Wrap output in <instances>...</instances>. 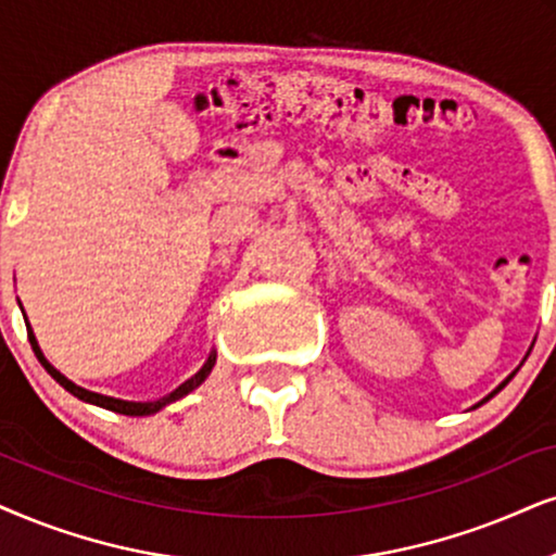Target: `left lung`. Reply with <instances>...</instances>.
<instances>
[{
    "label": "left lung",
    "instance_id": "obj_1",
    "mask_svg": "<svg viewBox=\"0 0 556 556\" xmlns=\"http://www.w3.org/2000/svg\"><path fill=\"white\" fill-rule=\"evenodd\" d=\"M513 375H516V371H513ZM513 375H510V377H508V379H505V382H503V384H501V388H495V390H493V392H490V395H488V397H484V400H490V397H493V395H497V392H501V390H503V388H505V384H508V382H510V379H513ZM484 400H482V403H484ZM482 403H477V405H482Z\"/></svg>",
    "mask_w": 556,
    "mask_h": 556
}]
</instances>
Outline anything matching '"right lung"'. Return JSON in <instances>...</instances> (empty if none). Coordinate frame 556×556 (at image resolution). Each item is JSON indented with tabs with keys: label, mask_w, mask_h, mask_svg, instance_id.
I'll use <instances>...</instances> for the list:
<instances>
[{
	"label": "right lung",
	"mask_w": 556,
	"mask_h": 556,
	"mask_svg": "<svg viewBox=\"0 0 556 556\" xmlns=\"http://www.w3.org/2000/svg\"><path fill=\"white\" fill-rule=\"evenodd\" d=\"M27 328H30V323H27ZM27 336H30L33 351H35V356H38V362L43 364L48 375H51V377L55 379V382L61 384L63 390H68V392H72L74 397L84 400V403H91V405L108 407V410H112V413H121V416H151V413H159L161 407H166L168 403H177L179 397L189 395V392L197 390V388H200L202 382H205L207 375H210V371H213V367H215V359H217V354H215V351H213V354L207 356V362L202 364V369L197 371L194 377H189L187 382H181L177 390H174V392H168V395L159 397V400H151V403H130V400H117V397H108V395H100V392H89V390L79 388V384H74L72 379H66V377H63L61 371L55 369L51 362L46 359V356H43V351H40V346H38V341H35V333H33V328L27 330Z\"/></svg>",
	"instance_id": "obj_1"
}]
</instances>
